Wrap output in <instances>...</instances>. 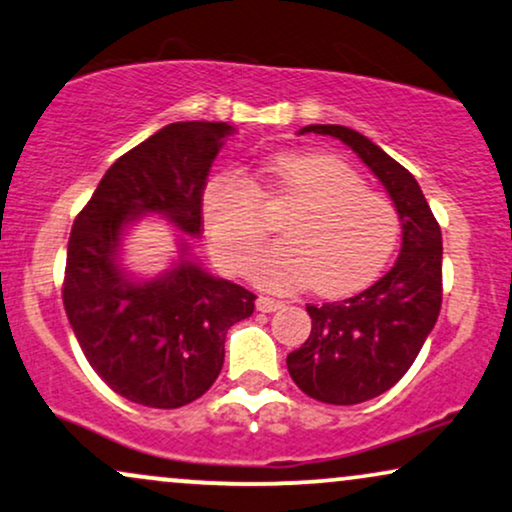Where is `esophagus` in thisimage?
Listing matches in <instances>:
<instances>
[{
  "instance_id": "1",
  "label": "esophagus",
  "mask_w": 512,
  "mask_h": 512,
  "mask_svg": "<svg viewBox=\"0 0 512 512\" xmlns=\"http://www.w3.org/2000/svg\"><path fill=\"white\" fill-rule=\"evenodd\" d=\"M281 307H283L281 300L269 298V295H260V298H257V310L260 312H276L281 310Z\"/></svg>"
}]
</instances>
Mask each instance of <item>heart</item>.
<instances>
[{"mask_svg": "<svg viewBox=\"0 0 512 512\" xmlns=\"http://www.w3.org/2000/svg\"><path fill=\"white\" fill-rule=\"evenodd\" d=\"M274 190L298 207L283 221V240L264 248L269 233L264 190L238 174H217L202 190V219L212 252L231 272H245L276 293L312 291L343 298L369 286L389 264L400 217L389 195L365 188L348 162L331 152L293 150L267 164Z\"/></svg>", "mask_w": 512, "mask_h": 512, "instance_id": "obj_1", "label": "heart"}]
</instances>
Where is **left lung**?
<instances>
[{"label": "left lung", "mask_w": 512, "mask_h": 512, "mask_svg": "<svg viewBox=\"0 0 512 512\" xmlns=\"http://www.w3.org/2000/svg\"><path fill=\"white\" fill-rule=\"evenodd\" d=\"M346 143L389 190L403 226L393 267L367 291L341 303L307 305L312 331L288 353L298 389L331 405L365 403L389 391L408 372L432 334L441 310V226L420 183L379 145L346 126L300 128Z\"/></svg>", "instance_id": "8db88e82"}]
</instances>
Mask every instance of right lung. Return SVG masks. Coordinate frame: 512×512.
<instances>
[{
  "label": "right lung",
  "mask_w": 512,
  "mask_h": 512,
  "mask_svg": "<svg viewBox=\"0 0 512 512\" xmlns=\"http://www.w3.org/2000/svg\"><path fill=\"white\" fill-rule=\"evenodd\" d=\"M229 123L178 121L116 159L73 221L61 298L90 367L119 396L174 410L193 403L224 365L226 331L255 310V293L186 257L157 279L133 281L119 248L128 221L162 214L202 231V190Z\"/></svg>",
  "instance_id": "right-lung-1"
}]
</instances>
